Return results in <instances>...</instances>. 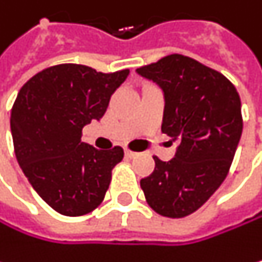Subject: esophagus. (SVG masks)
<instances>
[{
    "mask_svg": "<svg viewBox=\"0 0 262 262\" xmlns=\"http://www.w3.org/2000/svg\"><path fill=\"white\" fill-rule=\"evenodd\" d=\"M137 155H138L137 152H132V150H128V149L125 150V157H127V158H135Z\"/></svg>",
    "mask_w": 262,
    "mask_h": 262,
    "instance_id": "esophagus-1",
    "label": "esophagus"
}]
</instances>
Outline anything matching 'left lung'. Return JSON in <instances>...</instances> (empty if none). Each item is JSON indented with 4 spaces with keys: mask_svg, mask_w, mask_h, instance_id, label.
<instances>
[{
    "mask_svg": "<svg viewBox=\"0 0 262 262\" xmlns=\"http://www.w3.org/2000/svg\"><path fill=\"white\" fill-rule=\"evenodd\" d=\"M137 73L164 93L161 132L179 141L171 161L155 160L140 185L149 207L164 217L197 211L225 180L242 134L241 99L219 71L171 54Z\"/></svg>",
    "mask_w": 262,
    "mask_h": 262,
    "instance_id": "left-lung-1",
    "label": "left lung"
}]
</instances>
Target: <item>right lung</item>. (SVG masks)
I'll return each instance as SVG.
<instances>
[{"label":"right lung","instance_id":"add662e5","mask_svg":"<svg viewBox=\"0 0 262 262\" xmlns=\"http://www.w3.org/2000/svg\"><path fill=\"white\" fill-rule=\"evenodd\" d=\"M128 70L101 73L62 63L32 76L10 113L18 164L37 194L63 216H83L102 203L113 167L124 158L115 146L98 150L82 143V128L101 119Z\"/></svg>","mask_w":262,"mask_h":262}]
</instances>
